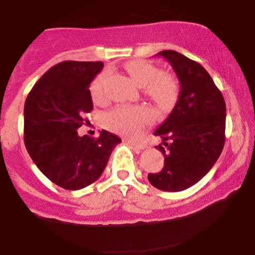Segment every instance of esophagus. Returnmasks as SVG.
I'll list each match as a JSON object with an SVG mask.
<instances>
[{
  "instance_id": "34e87169",
  "label": "esophagus",
  "mask_w": 255,
  "mask_h": 255,
  "mask_svg": "<svg viewBox=\"0 0 255 255\" xmlns=\"http://www.w3.org/2000/svg\"><path fill=\"white\" fill-rule=\"evenodd\" d=\"M128 144H130L131 146H134V147L137 148V150H144L146 147L145 144H142V142H136V141H131V140H128Z\"/></svg>"
}]
</instances>
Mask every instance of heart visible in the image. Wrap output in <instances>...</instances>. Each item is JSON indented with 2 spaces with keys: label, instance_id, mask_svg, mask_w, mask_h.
Here are the masks:
<instances>
[{
  "label": "heart",
  "instance_id": "heart-1",
  "mask_svg": "<svg viewBox=\"0 0 255 255\" xmlns=\"http://www.w3.org/2000/svg\"><path fill=\"white\" fill-rule=\"evenodd\" d=\"M126 71L137 86L157 107L168 109L176 102L178 84L176 79L165 72H159L154 64L144 60H131L126 63ZM108 73L103 72L91 84V97L96 103H103L105 99L104 85ZM153 120L147 108L136 105H120L108 111L104 116V125L108 129L126 136H136Z\"/></svg>",
  "mask_w": 255,
  "mask_h": 255
}]
</instances>
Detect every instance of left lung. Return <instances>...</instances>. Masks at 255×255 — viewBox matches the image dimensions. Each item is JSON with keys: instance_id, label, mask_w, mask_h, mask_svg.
Returning <instances> with one entry per match:
<instances>
[{"instance_id": "1", "label": "left lung", "mask_w": 255, "mask_h": 255, "mask_svg": "<svg viewBox=\"0 0 255 255\" xmlns=\"http://www.w3.org/2000/svg\"><path fill=\"white\" fill-rule=\"evenodd\" d=\"M157 55L171 64L181 90L170 115L153 133L163 139L156 148L164 154V166L147 177L160 191L180 192L199 182L221 156L227 109L223 95L201 64L174 50Z\"/></svg>"}]
</instances>
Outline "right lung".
<instances>
[{
	"label": "right lung",
	"mask_w": 255,
	"mask_h": 255,
	"mask_svg": "<svg viewBox=\"0 0 255 255\" xmlns=\"http://www.w3.org/2000/svg\"><path fill=\"white\" fill-rule=\"evenodd\" d=\"M102 68L99 61L57 63L44 73L25 102L26 150L51 182L68 191L95 182L121 142L104 129L98 137L78 134L93 109L90 84Z\"/></svg>",
	"instance_id": "obj_1"
}]
</instances>
